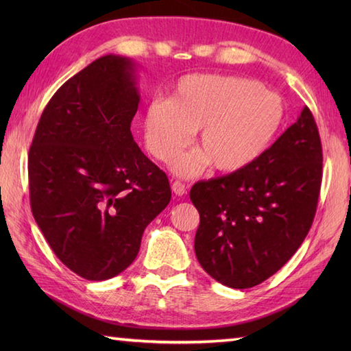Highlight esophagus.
Listing matches in <instances>:
<instances>
[{
	"label": "esophagus",
	"instance_id": "1",
	"mask_svg": "<svg viewBox=\"0 0 351 351\" xmlns=\"http://www.w3.org/2000/svg\"><path fill=\"white\" fill-rule=\"evenodd\" d=\"M171 190H173L176 196H184L185 193H187V187H185V184H182L181 181H175L171 184Z\"/></svg>",
	"mask_w": 351,
	"mask_h": 351
}]
</instances>
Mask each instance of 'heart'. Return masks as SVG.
<instances>
[{"label":"heart","mask_w":351,"mask_h":351,"mask_svg":"<svg viewBox=\"0 0 351 351\" xmlns=\"http://www.w3.org/2000/svg\"><path fill=\"white\" fill-rule=\"evenodd\" d=\"M287 107L278 93L256 80L191 73L176 81L169 98H154L143 110L147 151L170 161L197 130V145L173 162L176 173L191 176L213 164L235 173L263 156L285 122Z\"/></svg>","instance_id":"heart-1"}]
</instances>
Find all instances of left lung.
I'll return each instance as SVG.
<instances>
[{"label": "left lung", "mask_w": 351, "mask_h": 351, "mask_svg": "<svg viewBox=\"0 0 351 351\" xmlns=\"http://www.w3.org/2000/svg\"><path fill=\"white\" fill-rule=\"evenodd\" d=\"M322 178V140L304 107L252 166L193 185L190 199L200 215L195 238L199 264L237 289L270 278L306 238Z\"/></svg>", "instance_id": "1"}]
</instances>
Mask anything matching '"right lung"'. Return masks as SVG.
<instances>
[{
  "mask_svg": "<svg viewBox=\"0 0 351 351\" xmlns=\"http://www.w3.org/2000/svg\"><path fill=\"white\" fill-rule=\"evenodd\" d=\"M134 71L113 54L80 71L47 104L29 146L34 220L56 256L87 280L130 267L171 197L167 175L132 138Z\"/></svg>",
  "mask_w": 351,
  "mask_h": 351,
  "instance_id": "obj_1",
  "label": "right lung"
}]
</instances>
